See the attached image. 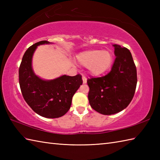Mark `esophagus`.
<instances>
[{"instance_id": "1", "label": "esophagus", "mask_w": 160, "mask_h": 160, "mask_svg": "<svg viewBox=\"0 0 160 160\" xmlns=\"http://www.w3.org/2000/svg\"><path fill=\"white\" fill-rule=\"evenodd\" d=\"M82 80H83V84L87 83V78L85 76H82Z\"/></svg>"}]
</instances>
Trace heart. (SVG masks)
I'll return each instance as SVG.
<instances>
[{
  "label": "heart",
  "instance_id": "obj_1",
  "mask_svg": "<svg viewBox=\"0 0 160 160\" xmlns=\"http://www.w3.org/2000/svg\"><path fill=\"white\" fill-rule=\"evenodd\" d=\"M78 60L89 68L91 75L100 76L109 69L113 62V54L108 50L92 49L80 53Z\"/></svg>",
  "mask_w": 160,
  "mask_h": 160
}]
</instances>
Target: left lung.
Instances as JSON below:
<instances>
[{
  "instance_id": "8db88e82",
  "label": "left lung",
  "mask_w": 160,
  "mask_h": 160,
  "mask_svg": "<svg viewBox=\"0 0 160 160\" xmlns=\"http://www.w3.org/2000/svg\"><path fill=\"white\" fill-rule=\"evenodd\" d=\"M113 47L116 58L110 72L87 80L91 107L103 115L117 113L127 108L134 96L138 82L136 67L130 51L118 45Z\"/></svg>"
}]
</instances>
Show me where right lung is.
<instances>
[{
	"label": "right lung",
	"mask_w": 160,
	"mask_h": 160,
	"mask_svg": "<svg viewBox=\"0 0 160 160\" xmlns=\"http://www.w3.org/2000/svg\"><path fill=\"white\" fill-rule=\"evenodd\" d=\"M42 40L33 44L24 53L18 71L19 84L25 102L40 116L62 117L69 110L72 98L82 84V76L64 75L52 80H44L34 74L32 67L33 52L37 46L49 44Z\"/></svg>",
	"instance_id": "right-lung-1"
}]
</instances>
